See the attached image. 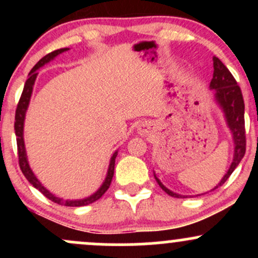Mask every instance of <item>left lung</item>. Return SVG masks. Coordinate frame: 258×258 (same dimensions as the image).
<instances>
[{"mask_svg":"<svg viewBox=\"0 0 258 258\" xmlns=\"http://www.w3.org/2000/svg\"><path fill=\"white\" fill-rule=\"evenodd\" d=\"M210 88L215 91V98L224 112L227 125L230 128L234 141V158L232 165H230L229 170L227 171V173L224 174L223 178L221 179L217 186L214 188L216 189L222 184H224V182L229 178L230 174L233 173L236 166L240 164L241 159L245 155V150H246V136H245L244 119L245 104L240 87L236 84L232 73L227 69L226 65L222 63L217 57H214V78L210 82ZM154 177H155L159 185L161 186L162 190L167 193L170 197L185 198L183 195L176 194L171 191L170 189H167L166 186L160 182V179L155 176V173H154Z\"/></svg>","mask_w":258,"mask_h":258,"instance_id":"left-lung-1","label":"left lung"}]
</instances>
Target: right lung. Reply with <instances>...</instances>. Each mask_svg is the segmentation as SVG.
I'll use <instances>...</instances> for the list:
<instances>
[{"instance_id":"1","label":"right lung","mask_w":258,"mask_h":258,"mask_svg":"<svg viewBox=\"0 0 258 258\" xmlns=\"http://www.w3.org/2000/svg\"><path fill=\"white\" fill-rule=\"evenodd\" d=\"M69 48H60L57 49V51H53L51 53H48L47 55H44L42 59L37 61V64L35 65L34 68L31 69V72L29 73V79L26 80L25 85H24V90H23L22 96H20L19 103L17 105V110H16V121H14V131H16V136H17V146H18V156H19V166L20 170H22L23 174L25 176V178L30 182V184H32L35 188L38 189V190L42 193L44 197L48 198L49 200L53 201V203L58 204V205H63V206H72V207H79V206H86L90 205V204L94 203L99 199V198L103 197V194L105 193L106 190L109 189V185H110L112 176H114V167H115V159H116L117 152H115L112 154L111 159H110V164H109V168H108V173H106L105 180L103 183L102 186L96 191L94 194H92L91 197L86 198V199H80V200H64L61 198L55 197L54 194H52L51 191L47 190L44 186L41 184V182L36 178L32 170L29 166L28 162V158H26V152H25V144H24V120H25V114L26 110H28L29 106V102H30L31 98V93H32V87H34L35 80H36L37 76V72L36 70L40 69L41 67H43L44 64H47L48 61H51L52 59H54L58 54L63 53L65 51H68Z\"/></svg>"}]
</instances>
